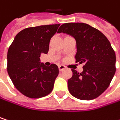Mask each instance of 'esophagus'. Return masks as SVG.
I'll list each match as a JSON object with an SVG mask.
<instances>
[{
    "instance_id": "obj_1",
    "label": "esophagus",
    "mask_w": 120,
    "mask_h": 120,
    "mask_svg": "<svg viewBox=\"0 0 120 120\" xmlns=\"http://www.w3.org/2000/svg\"><path fill=\"white\" fill-rule=\"evenodd\" d=\"M58 68H59V70L61 71L64 70V69L66 68V67L64 66V65H59V66H58Z\"/></svg>"
}]
</instances>
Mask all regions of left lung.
<instances>
[{
	"instance_id": "left-lung-1",
	"label": "left lung",
	"mask_w": 120,
	"mask_h": 120,
	"mask_svg": "<svg viewBox=\"0 0 120 120\" xmlns=\"http://www.w3.org/2000/svg\"><path fill=\"white\" fill-rule=\"evenodd\" d=\"M58 32L76 39V62L84 64L81 73L71 69L73 75L67 82L70 94L81 100L98 97L108 88L116 71L115 53L107 37L84 23H64Z\"/></svg>"
}]
</instances>
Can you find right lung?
<instances>
[{"instance_id": "add662e5", "label": "right lung", "mask_w": 120, "mask_h": 120, "mask_svg": "<svg viewBox=\"0 0 120 120\" xmlns=\"http://www.w3.org/2000/svg\"><path fill=\"white\" fill-rule=\"evenodd\" d=\"M60 24L31 27L20 31L8 52V73L15 87L33 99L50 94L58 76L56 64L46 67L40 62L41 53L46 54L49 42Z\"/></svg>"}]
</instances>
